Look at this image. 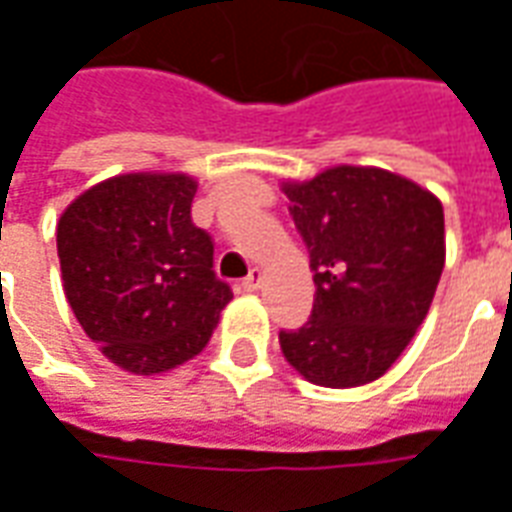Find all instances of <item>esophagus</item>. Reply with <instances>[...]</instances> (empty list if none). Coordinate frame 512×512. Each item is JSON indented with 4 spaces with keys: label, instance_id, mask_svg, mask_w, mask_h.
<instances>
[{
    "label": "esophagus",
    "instance_id": "1",
    "mask_svg": "<svg viewBox=\"0 0 512 512\" xmlns=\"http://www.w3.org/2000/svg\"><path fill=\"white\" fill-rule=\"evenodd\" d=\"M260 282H263V271H260V268H252V271H249V277H246L241 285H244L246 293H255V290L260 288Z\"/></svg>",
    "mask_w": 512,
    "mask_h": 512
}]
</instances>
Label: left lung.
Returning <instances> with one entry per match:
<instances>
[{"instance_id": "left-lung-1", "label": "left lung", "mask_w": 512, "mask_h": 512, "mask_svg": "<svg viewBox=\"0 0 512 512\" xmlns=\"http://www.w3.org/2000/svg\"><path fill=\"white\" fill-rule=\"evenodd\" d=\"M282 191L310 252L315 304L299 332H279V348L310 384H370L430 310L447 255L441 200L397 172L354 164L282 180Z\"/></svg>"}]
</instances>
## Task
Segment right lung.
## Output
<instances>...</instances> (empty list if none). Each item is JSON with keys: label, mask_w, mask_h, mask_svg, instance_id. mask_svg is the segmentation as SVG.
<instances>
[{"label": "right lung", "mask_w": 512, "mask_h": 512, "mask_svg": "<svg viewBox=\"0 0 512 512\" xmlns=\"http://www.w3.org/2000/svg\"><path fill=\"white\" fill-rule=\"evenodd\" d=\"M194 194L186 172H126L82 191L57 222L65 299L134 376L194 359L233 299L213 274L211 235L191 222Z\"/></svg>", "instance_id": "1"}]
</instances>
